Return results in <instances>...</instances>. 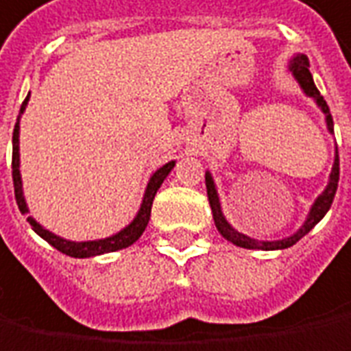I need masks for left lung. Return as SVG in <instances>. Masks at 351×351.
<instances>
[{"label": "left lung", "mask_w": 351, "mask_h": 351, "mask_svg": "<svg viewBox=\"0 0 351 351\" xmlns=\"http://www.w3.org/2000/svg\"><path fill=\"white\" fill-rule=\"evenodd\" d=\"M288 71L291 73V77L298 81L300 88L307 98H311L313 102L317 104V108L323 112L324 123H326V131L330 135H335V123H332V115L330 110L324 102V98L321 93L317 90L315 82H313V75L309 71V60L307 56L303 53H295L288 63ZM338 178H340V164H338V147L335 148V162H332V168L328 173V183L324 187V191L313 201L309 213L305 216V222H303L291 236L282 237V239H270V241H263V239H255V237H249L241 232H237L234 226L226 220L224 213H222V204H220V197H218V189H216V183L210 171H204V183H206V195H208V203L213 208V218L216 230L220 232V236L228 239L230 243H234L237 247H243V249H263V251H276V249H288V247L295 245L303 236H307L315 226L319 224L324 218V214L328 213L330 204L335 201L336 189H338Z\"/></svg>", "instance_id": "8db88e82"}]
</instances>
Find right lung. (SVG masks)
Returning <instances> with one entry per match:
<instances>
[{
    "mask_svg": "<svg viewBox=\"0 0 351 351\" xmlns=\"http://www.w3.org/2000/svg\"><path fill=\"white\" fill-rule=\"evenodd\" d=\"M28 100H30V93L27 94L25 102L21 106V112L16 117L15 131H13V183H15V199L19 204V210L23 214H28V204L25 199V191H23V178H21V152H19V135H21V117L27 110ZM176 166V160H170L168 164H164L162 168L154 171L148 180L147 187H145V195H143V201L138 206L135 218L121 228L119 232H115L112 236L102 237V239H90V241H73V239H65V237L58 236L53 232L46 230L44 226L36 222L32 216H28V224L30 228L38 234L42 239H46L49 245L56 247L58 251H61L63 255H69L73 258H88L96 257V255H104V253H114L119 249H125V247L133 245L138 237L143 236L145 228H147L148 220H150V210H152V201H154V195L160 189V185L164 183V180L168 178V173L173 170Z\"/></svg>",
    "mask_w": 351,
    "mask_h": 351,
    "instance_id": "1",
    "label": "right lung"
}]
</instances>
